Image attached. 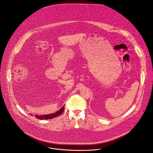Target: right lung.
Here are the masks:
<instances>
[{
	"label": "right lung",
	"instance_id": "1",
	"mask_svg": "<svg viewBox=\"0 0 153 153\" xmlns=\"http://www.w3.org/2000/svg\"><path fill=\"white\" fill-rule=\"evenodd\" d=\"M64 111V106L62 107L58 111H57L55 113H53L52 114H48V115H35V117L39 120H49V119H52L56 117H58L59 115H61L62 112Z\"/></svg>",
	"mask_w": 153,
	"mask_h": 153
}]
</instances>
